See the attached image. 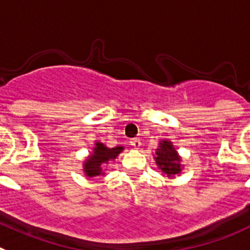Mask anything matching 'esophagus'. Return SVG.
Instances as JSON below:
<instances>
[{
    "instance_id": "1",
    "label": "esophagus",
    "mask_w": 250,
    "mask_h": 250,
    "mask_svg": "<svg viewBox=\"0 0 250 250\" xmlns=\"http://www.w3.org/2000/svg\"><path fill=\"white\" fill-rule=\"evenodd\" d=\"M131 146L134 147V148H138L141 146V141L138 138H134V140L131 141Z\"/></svg>"
}]
</instances>
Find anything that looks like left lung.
I'll use <instances>...</instances> for the list:
<instances>
[{
	"label": "left lung",
	"mask_w": 250,
	"mask_h": 250,
	"mask_svg": "<svg viewBox=\"0 0 250 250\" xmlns=\"http://www.w3.org/2000/svg\"><path fill=\"white\" fill-rule=\"evenodd\" d=\"M156 164L160 166L165 173L168 176L176 175L181 171L180 167V157L177 156L176 151L172 147L171 142L168 141H162L160 142V148L156 151Z\"/></svg>",
	"instance_id": "left-lung-1"
}]
</instances>
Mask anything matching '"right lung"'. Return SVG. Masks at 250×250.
<instances>
[{
  "mask_svg": "<svg viewBox=\"0 0 250 250\" xmlns=\"http://www.w3.org/2000/svg\"><path fill=\"white\" fill-rule=\"evenodd\" d=\"M94 148V153L89 157L88 161L85 162L84 171L86 176H98L102 173V164H107L109 160H113L121 153L123 147H114V148H108L103 143H97Z\"/></svg>",
  "mask_w": 250,
  "mask_h": 250,
  "instance_id": "1",
  "label": "right lung"
}]
</instances>
